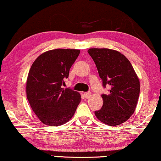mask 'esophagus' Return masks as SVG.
I'll use <instances>...</instances> for the list:
<instances>
[{"label": "esophagus", "instance_id": "1", "mask_svg": "<svg viewBox=\"0 0 161 161\" xmlns=\"http://www.w3.org/2000/svg\"><path fill=\"white\" fill-rule=\"evenodd\" d=\"M84 96H85V98H89L91 96V92H85V93H84Z\"/></svg>", "mask_w": 161, "mask_h": 161}]
</instances>
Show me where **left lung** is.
<instances>
[{
	"mask_svg": "<svg viewBox=\"0 0 161 161\" xmlns=\"http://www.w3.org/2000/svg\"><path fill=\"white\" fill-rule=\"evenodd\" d=\"M87 53L96 63L103 86L109 85L108 94H103V103L95 114L102 123L118 125L135 112L140 92V82L125 55L114 49L91 48Z\"/></svg>",
	"mask_w": 161,
	"mask_h": 161,
	"instance_id": "obj_1",
	"label": "left lung"
}]
</instances>
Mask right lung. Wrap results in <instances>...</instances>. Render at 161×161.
Here are the masks:
<instances>
[{
  "label": "right lung",
  "mask_w": 161,
  "mask_h": 161,
  "mask_svg": "<svg viewBox=\"0 0 161 161\" xmlns=\"http://www.w3.org/2000/svg\"><path fill=\"white\" fill-rule=\"evenodd\" d=\"M80 49H55L42 53L29 71L26 82L27 98L41 122L58 126L72 118L81 101L78 92L63 88Z\"/></svg>",
  "instance_id": "add662e5"
}]
</instances>
